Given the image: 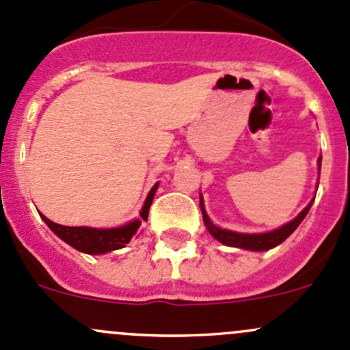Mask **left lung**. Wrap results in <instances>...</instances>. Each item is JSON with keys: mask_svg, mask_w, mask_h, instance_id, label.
<instances>
[{"mask_svg": "<svg viewBox=\"0 0 350 350\" xmlns=\"http://www.w3.org/2000/svg\"><path fill=\"white\" fill-rule=\"evenodd\" d=\"M322 167V155L319 157V169ZM315 200V198H313ZM313 200L310 201L308 206L301 211L296 218H293L291 221L283 225V227L276 228L273 232H266V234H241V232H232V230H225V228L217 227L213 225V221L210 220V217L206 215L203 206V198L200 196V206H201V213H203V221L206 225L208 232L217 239L218 242H221L224 245H230V247H239V249H245V250H256V252H260V250H269L273 247L280 245L281 242H284L293 232L296 230L299 224L303 221V218L306 217V213L312 208Z\"/></svg>", "mask_w": 350, "mask_h": 350, "instance_id": "1", "label": "left lung"}]
</instances>
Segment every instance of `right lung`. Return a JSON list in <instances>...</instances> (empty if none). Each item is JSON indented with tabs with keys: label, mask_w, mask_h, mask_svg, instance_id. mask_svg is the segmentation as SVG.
<instances>
[{
	"label": "right lung",
	"mask_w": 350,
	"mask_h": 350,
	"mask_svg": "<svg viewBox=\"0 0 350 350\" xmlns=\"http://www.w3.org/2000/svg\"><path fill=\"white\" fill-rule=\"evenodd\" d=\"M159 188V183H155L154 188L150 189L146 203H144L142 211H140L139 220H133L123 227L116 228H91V227H66V225L54 224L47 217L40 213L42 220L49 225L52 232L62 239L66 243H69L74 249L81 250L86 254H107L111 250L122 249L126 243L132 241L133 235L139 232V227L142 221H147L149 217V208L152 204L154 195Z\"/></svg>",
	"instance_id": "1"
}]
</instances>
